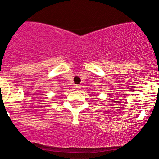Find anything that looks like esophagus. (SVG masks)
Wrapping results in <instances>:
<instances>
[{"instance_id":"34e87169","label":"esophagus","mask_w":159,"mask_h":159,"mask_svg":"<svg viewBox=\"0 0 159 159\" xmlns=\"http://www.w3.org/2000/svg\"><path fill=\"white\" fill-rule=\"evenodd\" d=\"M80 88H81V87H80V86H79V85H76V86H75V89H76V90H79Z\"/></svg>"}]
</instances>
